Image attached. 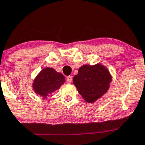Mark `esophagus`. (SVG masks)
Listing matches in <instances>:
<instances>
[{
    "label": "esophagus",
    "instance_id": "obj_1",
    "mask_svg": "<svg viewBox=\"0 0 145 145\" xmlns=\"http://www.w3.org/2000/svg\"><path fill=\"white\" fill-rule=\"evenodd\" d=\"M66 80L68 81V83H71V82H72V76H71V75L68 76V77H66Z\"/></svg>",
    "mask_w": 145,
    "mask_h": 145
}]
</instances>
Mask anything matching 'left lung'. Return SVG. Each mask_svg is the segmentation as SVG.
Masks as SVG:
<instances>
[{"label": "left lung", "instance_id": "8db88e82", "mask_svg": "<svg viewBox=\"0 0 145 145\" xmlns=\"http://www.w3.org/2000/svg\"><path fill=\"white\" fill-rule=\"evenodd\" d=\"M112 76L103 65H83L73 77V84L86 102L93 103L106 93Z\"/></svg>", "mask_w": 145, "mask_h": 145}]
</instances>
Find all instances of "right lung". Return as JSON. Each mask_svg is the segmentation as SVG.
<instances>
[{"label":"right lung","instance_id":"1","mask_svg":"<svg viewBox=\"0 0 145 145\" xmlns=\"http://www.w3.org/2000/svg\"><path fill=\"white\" fill-rule=\"evenodd\" d=\"M65 82V77L61 73L47 67L43 68L34 79L32 88L35 93L46 99L48 96L59 89Z\"/></svg>","mask_w":145,"mask_h":145}]
</instances>
